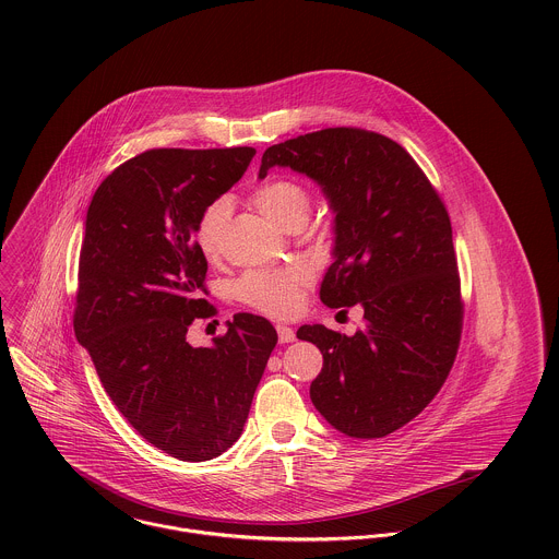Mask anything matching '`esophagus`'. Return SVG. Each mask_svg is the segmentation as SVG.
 <instances>
[{"mask_svg":"<svg viewBox=\"0 0 559 559\" xmlns=\"http://www.w3.org/2000/svg\"><path fill=\"white\" fill-rule=\"evenodd\" d=\"M277 337L282 344H288V342H295L297 333L293 326H286V324H277Z\"/></svg>","mask_w":559,"mask_h":559,"instance_id":"34e87169","label":"esophagus"}]
</instances>
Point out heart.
<instances>
[{
    "instance_id": "b5f03b06",
    "label": "heart",
    "mask_w": 559,
    "mask_h": 559,
    "mask_svg": "<svg viewBox=\"0 0 559 559\" xmlns=\"http://www.w3.org/2000/svg\"><path fill=\"white\" fill-rule=\"evenodd\" d=\"M251 204L275 226L290 228L295 224H306L310 215V191L295 178L275 176L251 191ZM230 213L233 209L226 198L213 200L200 213L193 239L206 258L222 253ZM308 282L310 271L301 264L284 269H253L240 277L237 295L240 301L264 314L290 317L297 312L301 304V288Z\"/></svg>"
}]
</instances>
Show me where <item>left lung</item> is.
Returning a JSON list of instances; mask_svg holds the SVG:
<instances>
[{
	"label": "left lung",
	"instance_id": "1",
	"mask_svg": "<svg viewBox=\"0 0 559 559\" xmlns=\"http://www.w3.org/2000/svg\"><path fill=\"white\" fill-rule=\"evenodd\" d=\"M275 165L312 178L335 215L320 301L364 308L355 335L322 324L297 331L322 353L310 399L342 435L385 437L437 396L459 350L463 301L448 211L413 157L372 131L335 127L275 144L258 178Z\"/></svg>",
	"mask_w": 559,
	"mask_h": 559
}]
</instances>
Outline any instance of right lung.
Segmentation results:
<instances>
[{
    "label": "right lung",
    "instance_id": "right-lung-1",
    "mask_svg": "<svg viewBox=\"0 0 559 559\" xmlns=\"http://www.w3.org/2000/svg\"><path fill=\"white\" fill-rule=\"evenodd\" d=\"M255 151H146L96 189L81 242L75 335L107 396L165 454L202 463L242 432L277 331L237 314L213 346H191L193 320L215 317L200 299L206 258L200 213L239 182Z\"/></svg>",
    "mask_w": 559,
    "mask_h": 559
}]
</instances>
